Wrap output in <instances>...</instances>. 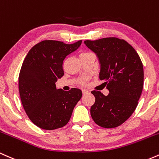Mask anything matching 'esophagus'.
<instances>
[{"instance_id": "obj_1", "label": "esophagus", "mask_w": 159, "mask_h": 159, "mask_svg": "<svg viewBox=\"0 0 159 159\" xmlns=\"http://www.w3.org/2000/svg\"><path fill=\"white\" fill-rule=\"evenodd\" d=\"M82 92H83V94H88L89 92L88 90H85V89H83V90H82Z\"/></svg>"}]
</instances>
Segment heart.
I'll return each mask as SVG.
<instances>
[{
    "instance_id": "obj_1",
    "label": "heart",
    "mask_w": 159,
    "mask_h": 159,
    "mask_svg": "<svg viewBox=\"0 0 159 159\" xmlns=\"http://www.w3.org/2000/svg\"><path fill=\"white\" fill-rule=\"evenodd\" d=\"M89 54H92V52H83L80 54V56H86V55H89ZM88 78H83L81 80H80V84L81 85H86L87 83H88Z\"/></svg>"
}]
</instances>
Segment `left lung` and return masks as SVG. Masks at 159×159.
Returning a JSON list of instances; mask_svg holds the SVG:
<instances>
[{
	"label": "left lung",
	"mask_w": 159,
	"mask_h": 159,
	"mask_svg": "<svg viewBox=\"0 0 159 159\" xmlns=\"http://www.w3.org/2000/svg\"><path fill=\"white\" fill-rule=\"evenodd\" d=\"M97 54L101 63L100 79L105 80L110 93L92 94L95 102L91 107L94 122L106 128L121 125L134 112L143 87V66L132 46L123 39L106 37L85 40Z\"/></svg>",
	"instance_id": "obj_1"
}]
</instances>
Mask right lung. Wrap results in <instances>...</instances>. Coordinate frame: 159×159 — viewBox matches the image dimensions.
<instances>
[{
  "label": "right lung",
  "mask_w": 159,
  "mask_h": 159,
  "mask_svg": "<svg viewBox=\"0 0 159 159\" xmlns=\"http://www.w3.org/2000/svg\"><path fill=\"white\" fill-rule=\"evenodd\" d=\"M82 40L66 44L46 40L37 43L25 58L19 76V90L25 111L37 127L55 130L65 126L82 98L80 89H56L64 76L63 61L78 49Z\"/></svg>",
  "instance_id": "obj_1"
}]
</instances>
